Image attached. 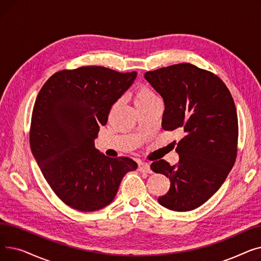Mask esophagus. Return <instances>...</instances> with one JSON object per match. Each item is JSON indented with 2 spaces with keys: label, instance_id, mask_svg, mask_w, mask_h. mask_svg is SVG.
Instances as JSON below:
<instances>
[{
  "label": "esophagus",
  "instance_id": "obj_1",
  "mask_svg": "<svg viewBox=\"0 0 261 261\" xmlns=\"http://www.w3.org/2000/svg\"><path fill=\"white\" fill-rule=\"evenodd\" d=\"M139 171L145 172V173H152L151 169H150V165L147 163H141L139 165Z\"/></svg>",
  "mask_w": 261,
  "mask_h": 261
}]
</instances>
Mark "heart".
I'll return each mask as SVG.
<instances>
[{
	"label": "heart",
	"instance_id": "obj_1",
	"mask_svg": "<svg viewBox=\"0 0 261 261\" xmlns=\"http://www.w3.org/2000/svg\"><path fill=\"white\" fill-rule=\"evenodd\" d=\"M156 98L158 97L155 96V94L149 88L141 87L140 89H138V91H136L134 95V103L136 107H139V106L146 105Z\"/></svg>",
	"mask_w": 261,
	"mask_h": 261
}]
</instances>
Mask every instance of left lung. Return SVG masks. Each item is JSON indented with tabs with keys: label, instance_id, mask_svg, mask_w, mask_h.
Here are the masks:
<instances>
[{
	"label": "left lung",
	"instance_id": "obj_1",
	"mask_svg": "<svg viewBox=\"0 0 261 261\" xmlns=\"http://www.w3.org/2000/svg\"><path fill=\"white\" fill-rule=\"evenodd\" d=\"M145 79L165 105L164 130L180 129L179 162H153L151 169L169 177V191L159 198L173 212L193 211L224 183L237 155L238 118L224 82L211 72L180 63L147 72Z\"/></svg>",
	"mask_w": 261,
	"mask_h": 261
}]
</instances>
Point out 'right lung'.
I'll return each instance as SVG.
<instances>
[{
  "label": "right lung",
  "instance_id": "add662e5",
  "mask_svg": "<svg viewBox=\"0 0 261 261\" xmlns=\"http://www.w3.org/2000/svg\"><path fill=\"white\" fill-rule=\"evenodd\" d=\"M138 73L82 66L54 74L40 90L31 125V148L44 179L68 206L99 211L111 203L122 177L138 168L129 158L112 159L95 148L111 107Z\"/></svg>",
  "mask_w": 261,
  "mask_h": 261
}]
</instances>
